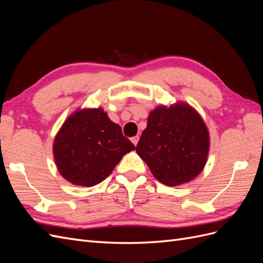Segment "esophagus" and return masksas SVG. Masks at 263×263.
Listing matches in <instances>:
<instances>
[{
    "instance_id": "esophagus-1",
    "label": "esophagus",
    "mask_w": 263,
    "mask_h": 263,
    "mask_svg": "<svg viewBox=\"0 0 263 263\" xmlns=\"http://www.w3.org/2000/svg\"><path fill=\"white\" fill-rule=\"evenodd\" d=\"M130 140H132V142H133V144H134L135 146H136V145L138 144V140H139V136H134V137H132V138H130Z\"/></svg>"
}]
</instances>
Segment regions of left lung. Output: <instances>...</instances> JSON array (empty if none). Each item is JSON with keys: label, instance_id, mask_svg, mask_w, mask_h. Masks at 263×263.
Returning a JSON list of instances; mask_svg holds the SVG:
<instances>
[{"label": "left lung", "instance_id": "left-lung-1", "mask_svg": "<svg viewBox=\"0 0 263 263\" xmlns=\"http://www.w3.org/2000/svg\"><path fill=\"white\" fill-rule=\"evenodd\" d=\"M209 150L206 125L195 109L183 103L153 110L136 146L137 154L154 177L169 186L198 176L208 160Z\"/></svg>", "mask_w": 263, "mask_h": 263}]
</instances>
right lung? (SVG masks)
Segmentation results:
<instances>
[{
	"label": "right lung",
	"instance_id": "1",
	"mask_svg": "<svg viewBox=\"0 0 263 263\" xmlns=\"http://www.w3.org/2000/svg\"><path fill=\"white\" fill-rule=\"evenodd\" d=\"M135 146L102 108L82 109L62 125L53 142L61 176L76 185L93 186L113 172Z\"/></svg>",
	"mask_w": 263,
	"mask_h": 263
}]
</instances>
